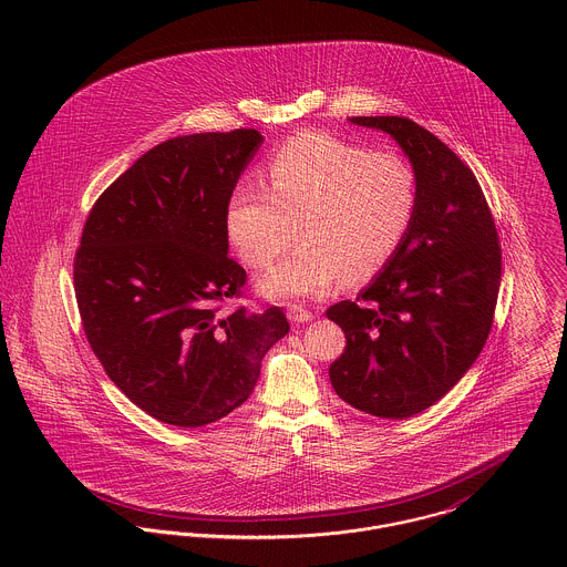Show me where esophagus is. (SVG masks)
Instances as JSON below:
<instances>
[{"instance_id": "obj_1", "label": "esophagus", "mask_w": 567, "mask_h": 567, "mask_svg": "<svg viewBox=\"0 0 567 567\" xmlns=\"http://www.w3.org/2000/svg\"><path fill=\"white\" fill-rule=\"evenodd\" d=\"M288 319L297 324L310 323V321L317 319V315H315L312 310H306L303 306H290V308H288Z\"/></svg>"}]
</instances>
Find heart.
<instances>
[{
    "label": "heart",
    "instance_id": "heart-1",
    "mask_svg": "<svg viewBox=\"0 0 567 567\" xmlns=\"http://www.w3.org/2000/svg\"><path fill=\"white\" fill-rule=\"evenodd\" d=\"M264 185L234 187L225 234L250 268H266L297 227L299 248L257 281L275 301L375 279L402 250L419 209V178L402 155L367 153L317 131L270 155Z\"/></svg>",
    "mask_w": 567,
    "mask_h": 567
}]
</instances>
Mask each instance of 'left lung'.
<instances>
[{"label": "left lung", "instance_id": "1", "mask_svg": "<svg viewBox=\"0 0 567 567\" xmlns=\"http://www.w3.org/2000/svg\"><path fill=\"white\" fill-rule=\"evenodd\" d=\"M391 135L419 178V209L402 250L327 319L347 347L329 380L347 404L405 419L436 404L476 362L493 323L502 252L474 172L408 117H351Z\"/></svg>", "mask_w": 567, "mask_h": 567}]
</instances>
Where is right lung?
Wrapping results in <instances>:
<instances>
[{"label":"right lung","mask_w":567,"mask_h":567,"mask_svg":"<svg viewBox=\"0 0 567 567\" xmlns=\"http://www.w3.org/2000/svg\"><path fill=\"white\" fill-rule=\"evenodd\" d=\"M264 137L255 128L167 140L95 200L74 259L86 340L113 384L151 416L200 427L252 393L288 333L281 308L220 317L246 272L225 205Z\"/></svg>","instance_id":"right-lung-1"}]
</instances>
